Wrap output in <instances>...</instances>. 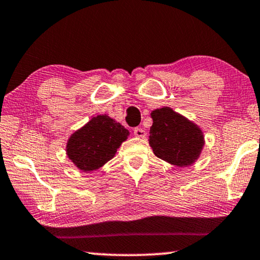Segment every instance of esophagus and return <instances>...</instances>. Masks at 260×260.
I'll return each mask as SVG.
<instances>
[{
    "label": "esophagus",
    "mask_w": 260,
    "mask_h": 260,
    "mask_svg": "<svg viewBox=\"0 0 260 260\" xmlns=\"http://www.w3.org/2000/svg\"><path fill=\"white\" fill-rule=\"evenodd\" d=\"M134 135L136 137L144 138L145 136H147V133H145V130L141 129V127H135V129H134Z\"/></svg>",
    "instance_id": "1"
}]
</instances>
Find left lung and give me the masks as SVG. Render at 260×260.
Returning <instances> with one entry per match:
<instances>
[{
	"label": "left lung",
	"instance_id": "obj_1",
	"mask_svg": "<svg viewBox=\"0 0 260 260\" xmlns=\"http://www.w3.org/2000/svg\"><path fill=\"white\" fill-rule=\"evenodd\" d=\"M149 144L158 158L177 167L193 165L204 148V134L197 124L173 109H156L150 113Z\"/></svg>",
	"mask_w": 260,
	"mask_h": 260
}]
</instances>
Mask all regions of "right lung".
Returning a JSON list of instances; mask_svg holds the SVG:
<instances>
[{
	"mask_svg": "<svg viewBox=\"0 0 260 260\" xmlns=\"http://www.w3.org/2000/svg\"><path fill=\"white\" fill-rule=\"evenodd\" d=\"M127 136L129 130L122 124L108 115H98L71 135L66 154L81 172H92L113 158Z\"/></svg>",
	"mask_w": 260,
	"mask_h": 260,
	"instance_id": "obj_1",
	"label": "right lung"
}]
</instances>
